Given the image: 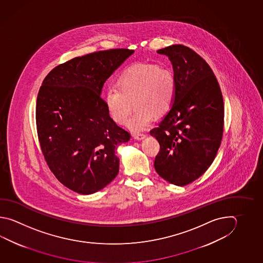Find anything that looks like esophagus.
I'll use <instances>...</instances> for the list:
<instances>
[{
  "label": "esophagus",
  "mask_w": 263,
  "mask_h": 263,
  "mask_svg": "<svg viewBox=\"0 0 263 263\" xmlns=\"http://www.w3.org/2000/svg\"><path fill=\"white\" fill-rule=\"evenodd\" d=\"M146 138V135L145 134H139V133H138V134H134V139H138V140H141V139H145Z\"/></svg>",
  "instance_id": "obj_1"
}]
</instances>
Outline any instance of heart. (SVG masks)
<instances>
[{"label": "heart", "instance_id": "b5f03b06", "mask_svg": "<svg viewBox=\"0 0 263 263\" xmlns=\"http://www.w3.org/2000/svg\"><path fill=\"white\" fill-rule=\"evenodd\" d=\"M176 81L171 70L154 64H136L124 69L118 84H110L105 93V103L111 118L132 131H142L163 115L173 104Z\"/></svg>", "mask_w": 263, "mask_h": 263}]
</instances>
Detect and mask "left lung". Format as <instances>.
<instances>
[{"instance_id": "1", "label": "left lung", "mask_w": 263, "mask_h": 263, "mask_svg": "<svg viewBox=\"0 0 263 263\" xmlns=\"http://www.w3.org/2000/svg\"><path fill=\"white\" fill-rule=\"evenodd\" d=\"M173 65V105L159 126L149 131L160 144L154 168L161 178L186 186L213 163L221 143L224 105L213 70L202 57L182 45L157 51Z\"/></svg>"}]
</instances>
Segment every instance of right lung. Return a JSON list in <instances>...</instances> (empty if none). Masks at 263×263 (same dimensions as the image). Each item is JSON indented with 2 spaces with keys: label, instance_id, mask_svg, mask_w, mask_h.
I'll use <instances>...</instances> for the list:
<instances>
[{
  "label": "right lung",
  "instance_id": "1",
  "mask_svg": "<svg viewBox=\"0 0 263 263\" xmlns=\"http://www.w3.org/2000/svg\"><path fill=\"white\" fill-rule=\"evenodd\" d=\"M134 50H103L74 58L45 76L36 102V127L51 172L69 190L94 194L119 172L115 149L130 133L109 116L101 90Z\"/></svg>",
  "mask_w": 263,
  "mask_h": 263
}]
</instances>
